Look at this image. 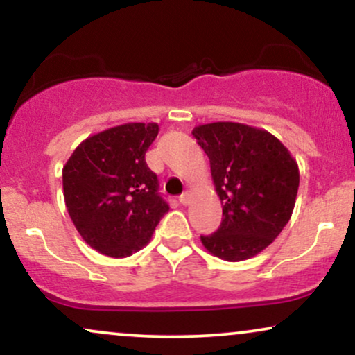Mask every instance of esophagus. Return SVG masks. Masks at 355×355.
<instances>
[{
    "instance_id": "34e87169",
    "label": "esophagus",
    "mask_w": 355,
    "mask_h": 355,
    "mask_svg": "<svg viewBox=\"0 0 355 355\" xmlns=\"http://www.w3.org/2000/svg\"><path fill=\"white\" fill-rule=\"evenodd\" d=\"M190 200H191V191H189V190H187L185 193H182L180 197H178V202H180L182 205H189Z\"/></svg>"
}]
</instances>
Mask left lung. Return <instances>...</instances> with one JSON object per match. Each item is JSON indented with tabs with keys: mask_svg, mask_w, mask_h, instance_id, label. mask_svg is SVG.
I'll list each match as a JSON object with an SVG mask.
<instances>
[{
	"mask_svg": "<svg viewBox=\"0 0 355 355\" xmlns=\"http://www.w3.org/2000/svg\"><path fill=\"white\" fill-rule=\"evenodd\" d=\"M210 160L211 180L222 202V223L200 237L211 255L247 260L270 245L287 225L299 190V165L267 130L215 121L191 130Z\"/></svg>",
	"mask_w": 355,
	"mask_h": 355,
	"instance_id": "obj_1",
	"label": "left lung"
}]
</instances>
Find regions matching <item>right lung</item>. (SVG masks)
Masks as SVG:
<instances>
[{"mask_svg": "<svg viewBox=\"0 0 355 355\" xmlns=\"http://www.w3.org/2000/svg\"><path fill=\"white\" fill-rule=\"evenodd\" d=\"M157 123H125L88 137L63 166L73 225L100 254L123 259L145 247L168 211L145 153Z\"/></svg>", "mask_w": 355, "mask_h": 355, "instance_id": "1", "label": "right lung"}]
</instances>
